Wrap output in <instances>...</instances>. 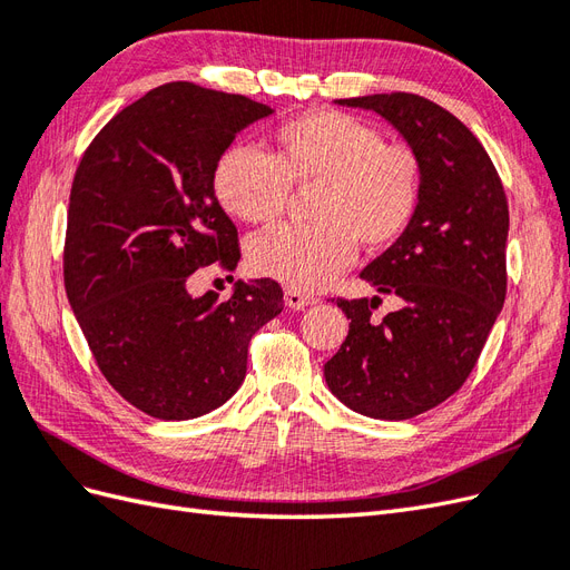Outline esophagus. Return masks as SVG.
<instances>
[{"mask_svg":"<svg viewBox=\"0 0 570 570\" xmlns=\"http://www.w3.org/2000/svg\"><path fill=\"white\" fill-rule=\"evenodd\" d=\"M316 302H318L316 297L304 295V292H299V289H289V287L285 289V304L289 308H304V306H312Z\"/></svg>","mask_w":570,"mask_h":570,"instance_id":"esophagus-1","label":"esophagus"}]
</instances>
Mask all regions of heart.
I'll return each mask as SVG.
<instances>
[{
    "label": "heart",
    "mask_w": 570,
    "mask_h": 570,
    "mask_svg": "<svg viewBox=\"0 0 570 570\" xmlns=\"http://www.w3.org/2000/svg\"><path fill=\"white\" fill-rule=\"evenodd\" d=\"M214 193L223 209L252 226H271L289 202V187L316 189L308 202L314 226H285L256 235L247 262L256 275L289 289L331 285L356 258L392 247L416 218L423 195L419 154L385 142L356 116L318 109L285 120L273 132V154L228 147L214 164Z\"/></svg>",
    "instance_id": "heart-1"
}]
</instances>
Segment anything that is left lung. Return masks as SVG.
I'll return each instance as SVG.
<instances>
[{
    "mask_svg": "<svg viewBox=\"0 0 570 570\" xmlns=\"http://www.w3.org/2000/svg\"><path fill=\"white\" fill-rule=\"evenodd\" d=\"M381 114L419 154L423 195L409 230L361 278L396 295L342 299L347 340L323 366L342 404L381 421H406L452 396L478 364L507 297L509 204L485 147L435 101L411 92L337 99Z\"/></svg>",
    "mask_w": 570,
    "mask_h": 570,
    "instance_id": "left-lung-1",
    "label": "left lung"
}]
</instances>
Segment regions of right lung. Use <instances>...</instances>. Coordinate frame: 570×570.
Segmentation results:
<instances>
[{"mask_svg": "<svg viewBox=\"0 0 570 570\" xmlns=\"http://www.w3.org/2000/svg\"><path fill=\"white\" fill-rule=\"evenodd\" d=\"M271 107L178 80L118 111L76 168L63 285L109 385L151 419L187 421L243 385L252 335L283 312L281 285L193 297L197 268L235 271L239 239L214 164Z\"/></svg>", "mask_w": 570, "mask_h": 570, "instance_id": "right-lung-1", "label": "right lung"}]
</instances>
